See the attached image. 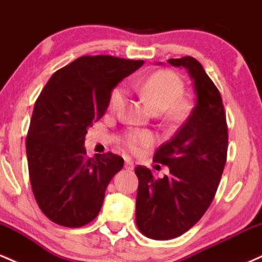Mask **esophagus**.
Listing matches in <instances>:
<instances>
[{
	"mask_svg": "<svg viewBox=\"0 0 262 262\" xmlns=\"http://www.w3.org/2000/svg\"><path fill=\"white\" fill-rule=\"evenodd\" d=\"M124 167L127 169L128 171H132L134 169V162L130 160V159H125V162H124Z\"/></svg>",
	"mask_w": 262,
	"mask_h": 262,
	"instance_id": "1",
	"label": "esophagus"
}]
</instances>
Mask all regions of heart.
Wrapping results in <instances>:
<instances>
[{"mask_svg": "<svg viewBox=\"0 0 262 262\" xmlns=\"http://www.w3.org/2000/svg\"><path fill=\"white\" fill-rule=\"evenodd\" d=\"M141 92L150 102L155 111L165 112L166 121L179 123L185 121L191 113L192 102L183 97L185 85L181 77L171 70H159L143 81ZM127 89L123 85L114 87L110 95L108 108L112 112H118L124 106ZM123 144L133 152H139L146 146L151 145V134L148 132L130 129L122 137Z\"/></svg>", "mask_w": 262, "mask_h": 262, "instance_id": "obj_1", "label": "heart"}]
</instances>
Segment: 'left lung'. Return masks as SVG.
<instances>
[{"instance_id": "obj_1", "label": "left lung", "mask_w": 262, "mask_h": 262, "mask_svg": "<svg viewBox=\"0 0 262 262\" xmlns=\"http://www.w3.org/2000/svg\"><path fill=\"white\" fill-rule=\"evenodd\" d=\"M167 61L187 69L197 102L185 124L154 154L152 161L167 165L169 175L155 179L148 167L135 169V222L144 235L155 240L182 235L202 218L215 196L228 150L223 101L203 66L192 56Z\"/></svg>"}]
</instances>
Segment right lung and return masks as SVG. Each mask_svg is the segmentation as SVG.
Masks as SVG:
<instances>
[{
  "mask_svg": "<svg viewBox=\"0 0 262 262\" xmlns=\"http://www.w3.org/2000/svg\"><path fill=\"white\" fill-rule=\"evenodd\" d=\"M143 64L81 56L55 71L35 101L26 139L29 180L39 208L54 223L79 228L100 213L124 160L112 152L87 158V128L107 111L114 87Z\"/></svg>",
  "mask_w": 262,
  "mask_h": 262,
  "instance_id": "add662e5",
  "label": "right lung"
}]
</instances>
